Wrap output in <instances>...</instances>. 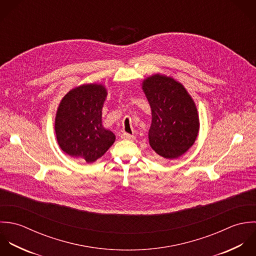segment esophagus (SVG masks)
Wrapping results in <instances>:
<instances>
[{
  "label": "esophagus",
  "instance_id": "34e87169",
  "mask_svg": "<svg viewBox=\"0 0 256 256\" xmlns=\"http://www.w3.org/2000/svg\"><path fill=\"white\" fill-rule=\"evenodd\" d=\"M120 138L122 140H134V136L130 134H126V132H124L120 134Z\"/></svg>",
  "mask_w": 256,
  "mask_h": 256
}]
</instances>
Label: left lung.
<instances>
[{"instance_id": "1", "label": "left lung", "mask_w": 256, "mask_h": 256, "mask_svg": "<svg viewBox=\"0 0 256 256\" xmlns=\"http://www.w3.org/2000/svg\"><path fill=\"white\" fill-rule=\"evenodd\" d=\"M142 89L152 108L150 144L160 159H174L185 154L199 132L196 106L185 88L174 79L156 74Z\"/></svg>"}]
</instances>
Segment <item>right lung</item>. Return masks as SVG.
Here are the masks:
<instances>
[{"label":"right lung","mask_w":256,"mask_h":256,"mask_svg":"<svg viewBox=\"0 0 256 256\" xmlns=\"http://www.w3.org/2000/svg\"><path fill=\"white\" fill-rule=\"evenodd\" d=\"M106 97L104 86L87 84L71 90L62 99L56 114L55 132L64 152L94 162L114 144V134L102 126Z\"/></svg>","instance_id":"obj_1"}]
</instances>
